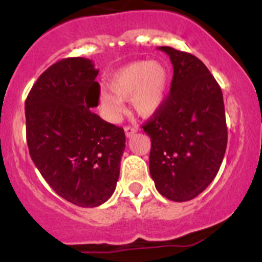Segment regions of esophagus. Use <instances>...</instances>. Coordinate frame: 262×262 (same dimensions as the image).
<instances>
[{"label":"esophagus","instance_id":"1","mask_svg":"<svg viewBox=\"0 0 262 262\" xmlns=\"http://www.w3.org/2000/svg\"><path fill=\"white\" fill-rule=\"evenodd\" d=\"M124 132H125V136L128 137V138H130V137H133L134 134L137 133V129L132 128V126H125V128H124Z\"/></svg>","mask_w":262,"mask_h":262}]
</instances>
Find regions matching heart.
<instances>
[{
    "instance_id": "b5f03b06",
    "label": "heart",
    "mask_w": 262,
    "mask_h": 262,
    "mask_svg": "<svg viewBox=\"0 0 262 262\" xmlns=\"http://www.w3.org/2000/svg\"><path fill=\"white\" fill-rule=\"evenodd\" d=\"M109 89L99 94L100 109L109 120L118 121L124 114V102L130 101L134 112L150 116L158 112L167 96L168 71L162 63L138 60L113 75Z\"/></svg>"
}]
</instances>
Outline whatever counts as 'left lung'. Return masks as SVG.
Here are the masks:
<instances>
[{
    "mask_svg": "<svg viewBox=\"0 0 262 262\" xmlns=\"http://www.w3.org/2000/svg\"><path fill=\"white\" fill-rule=\"evenodd\" d=\"M158 49L170 57L173 77L162 106L143 125L150 137L149 172L161 195L187 202L214 180L226 153L223 94L199 58Z\"/></svg>",
    "mask_w": 262,
    "mask_h": 262,
    "instance_id": "obj_1",
    "label": "left lung"
}]
</instances>
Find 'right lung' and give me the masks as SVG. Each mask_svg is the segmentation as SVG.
Segmentation results:
<instances>
[{
  "instance_id": "right-lung-1",
  "label": "right lung",
  "mask_w": 262,
  "mask_h": 262,
  "mask_svg": "<svg viewBox=\"0 0 262 262\" xmlns=\"http://www.w3.org/2000/svg\"><path fill=\"white\" fill-rule=\"evenodd\" d=\"M97 75L92 60L66 58L41 73L25 101L34 165L60 198L83 208L110 199L125 149L123 128L91 112L99 104Z\"/></svg>"
}]
</instances>
